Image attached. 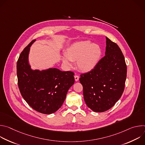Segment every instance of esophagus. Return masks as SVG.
<instances>
[{
  "label": "esophagus",
  "mask_w": 145,
  "mask_h": 145,
  "mask_svg": "<svg viewBox=\"0 0 145 145\" xmlns=\"http://www.w3.org/2000/svg\"><path fill=\"white\" fill-rule=\"evenodd\" d=\"M74 79H75V81H77L78 80V79H79V77H78V76H77V75H74Z\"/></svg>",
  "instance_id": "obj_1"
}]
</instances>
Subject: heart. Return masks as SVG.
<instances>
[{"mask_svg": "<svg viewBox=\"0 0 145 145\" xmlns=\"http://www.w3.org/2000/svg\"><path fill=\"white\" fill-rule=\"evenodd\" d=\"M101 56L99 45L92 44L89 40L81 41L72 45L65 53L66 57L63 58V63L71 67V61H76L79 70L87 72L93 69L97 65Z\"/></svg>", "mask_w": 145, "mask_h": 145, "instance_id": "obj_1", "label": "heart"}]
</instances>
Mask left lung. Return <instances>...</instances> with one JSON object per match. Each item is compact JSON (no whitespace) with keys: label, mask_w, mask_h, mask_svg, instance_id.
Returning a JSON list of instances; mask_svg holds the SVG:
<instances>
[{"label":"left lung","mask_w":145,"mask_h":145,"mask_svg":"<svg viewBox=\"0 0 145 145\" xmlns=\"http://www.w3.org/2000/svg\"><path fill=\"white\" fill-rule=\"evenodd\" d=\"M126 76L127 65L120 49L106 37L105 56L79 79L87 106L97 112L112 107L124 91Z\"/></svg>","instance_id":"obj_1"}]
</instances>
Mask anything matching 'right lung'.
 <instances>
[{
  "label": "right lung",
  "instance_id": "add662e5",
  "mask_svg": "<svg viewBox=\"0 0 145 145\" xmlns=\"http://www.w3.org/2000/svg\"><path fill=\"white\" fill-rule=\"evenodd\" d=\"M35 40H33L19 55L16 64L18 85L22 97L33 109L51 114L63 105L68 91L74 82V73L56 68L31 70L28 55Z\"/></svg>",
  "mask_w": 145,
  "mask_h": 145
}]
</instances>
